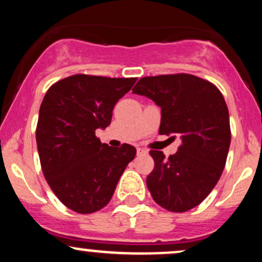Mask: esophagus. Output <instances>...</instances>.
<instances>
[{
    "label": "esophagus",
    "instance_id": "obj_1",
    "mask_svg": "<svg viewBox=\"0 0 262 262\" xmlns=\"http://www.w3.org/2000/svg\"><path fill=\"white\" fill-rule=\"evenodd\" d=\"M148 154V150L143 149V148H138L137 149V155L138 156H141V155H146Z\"/></svg>",
    "mask_w": 262,
    "mask_h": 262
}]
</instances>
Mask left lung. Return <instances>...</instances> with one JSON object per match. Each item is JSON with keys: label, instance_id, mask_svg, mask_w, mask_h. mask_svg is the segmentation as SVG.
I'll list each match as a JSON object with an SVG mask.
<instances>
[{"label": "left lung", "instance_id": "left-lung-1", "mask_svg": "<svg viewBox=\"0 0 262 262\" xmlns=\"http://www.w3.org/2000/svg\"><path fill=\"white\" fill-rule=\"evenodd\" d=\"M133 93L161 108L159 133L182 140L169 158L150 151L155 162L146 179L151 197L170 212L194 208L217 185L229 151V112L223 95L209 81L189 74L143 77Z\"/></svg>", "mask_w": 262, "mask_h": 262}]
</instances>
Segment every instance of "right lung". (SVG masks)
Segmentation results:
<instances>
[{
  "instance_id": "add662e5",
  "label": "right lung",
  "mask_w": 262,
  "mask_h": 262,
  "mask_svg": "<svg viewBox=\"0 0 262 262\" xmlns=\"http://www.w3.org/2000/svg\"><path fill=\"white\" fill-rule=\"evenodd\" d=\"M135 81L77 74L45 93L35 132L41 170L55 196L74 212L90 214L107 206L135 158L134 146L112 148L96 137V129L111 124L113 107Z\"/></svg>"
}]
</instances>
